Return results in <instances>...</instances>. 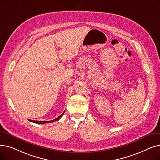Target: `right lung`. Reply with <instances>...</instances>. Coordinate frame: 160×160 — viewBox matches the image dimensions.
Segmentation results:
<instances>
[{
  "mask_svg": "<svg viewBox=\"0 0 160 160\" xmlns=\"http://www.w3.org/2000/svg\"><path fill=\"white\" fill-rule=\"evenodd\" d=\"M64 113H65V111L63 112V113L61 115H60L59 117H58L56 119H54V120H52V121H33V120H30V119H28V121H30V122H34V123H38V124H45V123H49V122H54V121H58V120H59L60 119L61 117L63 116V115L64 114Z\"/></svg>",
  "mask_w": 160,
  "mask_h": 160,
  "instance_id": "obj_1",
  "label": "right lung"
}]
</instances>
